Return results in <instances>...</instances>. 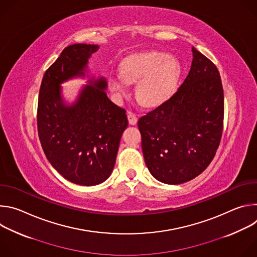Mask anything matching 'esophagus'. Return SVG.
Here are the masks:
<instances>
[{
    "instance_id": "obj_1",
    "label": "esophagus",
    "mask_w": 257,
    "mask_h": 257,
    "mask_svg": "<svg viewBox=\"0 0 257 257\" xmlns=\"http://www.w3.org/2000/svg\"><path fill=\"white\" fill-rule=\"evenodd\" d=\"M127 117H128L129 124L135 125V124L137 123V116H136V114H134V113H132V112H128Z\"/></svg>"
}]
</instances>
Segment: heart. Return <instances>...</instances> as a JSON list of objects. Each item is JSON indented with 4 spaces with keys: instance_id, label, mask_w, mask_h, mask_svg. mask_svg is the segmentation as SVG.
<instances>
[{
    "instance_id": "obj_1",
    "label": "heart",
    "mask_w": 257,
    "mask_h": 257,
    "mask_svg": "<svg viewBox=\"0 0 257 257\" xmlns=\"http://www.w3.org/2000/svg\"><path fill=\"white\" fill-rule=\"evenodd\" d=\"M179 73V64L173 57L160 52L141 53L126 58L121 66L122 76H111L108 85L118 96H124L128 92L127 82L140 79L136 88L137 97L142 104L152 106L172 93Z\"/></svg>"
}]
</instances>
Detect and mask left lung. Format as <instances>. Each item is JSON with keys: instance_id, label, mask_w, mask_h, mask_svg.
Wrapping results in <instances>:
<instances>
[{"instance_id": "obj_1", "label": "left lung", "mask_w": 257, "mask_h": 257, "mask_svg": "<svg viewBox=\"0 0 257 257\" xmlns=\"http://www.w3.org/2000/svg\"><path fill=\"white\" fill-rule=\"evenodd\" d=\"M190 71L177 91L138 120L141 146L152 175L182 184L213 160L224 127V91L215 65L192 47Z\"/></svg>"}]
</instances>
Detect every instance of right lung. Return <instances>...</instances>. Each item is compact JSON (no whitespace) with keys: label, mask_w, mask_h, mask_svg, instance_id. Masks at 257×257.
<instances>
[{"label":"right lung","mask_w":257,"mask_h":257,"mask_svg":"<svg viewBox=\"0 0 257 257\" xmlns=\"http://www.w3.org/2000/svg\"><path fill=\"white\" fill-rule=\"evenodd\" d=\"M98 49L76 44L63 50L45 73L36 115L47 159L65 179L82 186L97 185L111 175L128 126L125 108L107 98L103 78L87 85L73 105L62 102L60 84L84 75L88 58Z\"/></svg>","instance_id":"obj_1"}]
</instances>
